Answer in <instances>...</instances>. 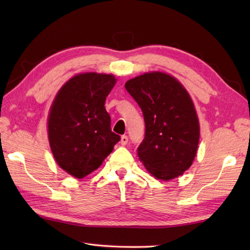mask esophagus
I'll list each match as a JSON object with an SVG mask.
<instances>
[{"label": "esophagus", "instance_id": "esophagus-1", "mask_svg": "<svg viewBox=\"0 0 250 250\" xmlns=\"http://www.w3.org/2000/svg\"><path fill=\"white\" fill-rule=\"evenodd\" d=\"M128 142H129L128 136H126V135H122V136H121V139H120V144H121L122 146H125L126 144H128Z\"/></svg>", "mask_w": 250, "mask_h": 250}]
</instances>
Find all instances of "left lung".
<instances>
[{
	"mask_svg": "<svg viewBox=\"0 0 250 250\" xmlns=\"http://www.w3.org/2000/svg\"><path fill=\"white\" fill-rule=\"evenodd\" d=\"M145 121L137 156L158 179L178 177L191 167L198 150L200 125L187 90L176 78L151 72L125 83Z\"/></svg>",
	"mask_w": 250,
	"mask_h": 250,
	"instance_id": "8db88e82",
	"label": "left lung"
}]
</instances>
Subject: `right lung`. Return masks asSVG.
Returning <instances> with one entry per match:
<instances>
[{
	"label": "right lung",
	"mask_w": 250,
	"mask_h": 250,
	"mask_svg": "<svg viewBox=\"0 0 250 250\" xmlns=\"http://www.w3.org/2000/svg\"><path fill=\"white\" fill-rule=\"evenodd\" d=\"M116 83L113 75L83 73L57 93L48 116L49 144L58 166L83 178L97 169L120 136L110 129L105 100Z\"/></svg>",
	"instance_id": "right-lung-1"
}]
</instances>
